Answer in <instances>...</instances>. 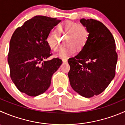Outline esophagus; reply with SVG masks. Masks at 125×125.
<instances>
[{
  "label": "esophagus",
  "mask_w": 125,
  "mask_h": 125,
  "mask_svg": "<svg viewBox=\"0 0 125 125\" xmlns=\"http://www.w3.org/2000/svg\"><path fill=\"white\" fill-rule=\"evenodd\" d=\"M62 61H63V63H66V62H68V60L66 59H63Z\"/></svg>",
  "instance_id": "34e87169"
}]
</instances>
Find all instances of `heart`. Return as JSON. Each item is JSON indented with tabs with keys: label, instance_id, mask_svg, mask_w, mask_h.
<instances>
[{
	"label": "heart",
	"instance_id": "1",
	"mask_svg": "<svg viewBox=\"0 0 125 125\" xmlns=\"http://www.w3.org/2000/svg\"><path fill=\"white\" fill-rule=\"evenodd\" d=\"M57 31L51 30L46 36V42L51 49L57 51L60 48V36H67L68 38L65 40V46L60 50L57 55L62 58H66L70 55L75 53L77 49L81 51L85 46L89 32L88 29L84 25L76 22L68 21L60 24L58 26Z\"/></svg>",
	"mask_w": 125,
	"mask_h": 125
}]
</instances>
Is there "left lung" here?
Here are the masks:
<instances>
[{"instance_id":"8db88e82","label":"left lung","mask_w":125,"mask_h":125,"mask_svg":"<svg viewBox=\"0 0 125 125\" xmlns=\"http://www.w3.org/2000/svg\"><path fill=\"white\" fill-rule=\"evenodd\" d=\"M89 32L85 47L68 59L70 85L80 95L90 98L102 93L114 79L117 62L115 40L100 21L82 19Z\"/></svg>"}]
</instances>
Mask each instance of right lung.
<instances>
[{"label":"right lung","instance_id":"right-lung-1","mask_svg":"<svg viewBox=\"0 0 125 125\" xmlns=\"http://www.w3.org/2000/svg\"><path fill=\"white\" fill-rule=\"evenodd\" d=\"M60 21L36 16L17 28L11 37L8 54L10 77L17 89L29 96L45 93L62 63L58 57L47 60L52 54L46 36Z\"/></svg>","mask_w":125,"mask_h":125}]
</instances>
